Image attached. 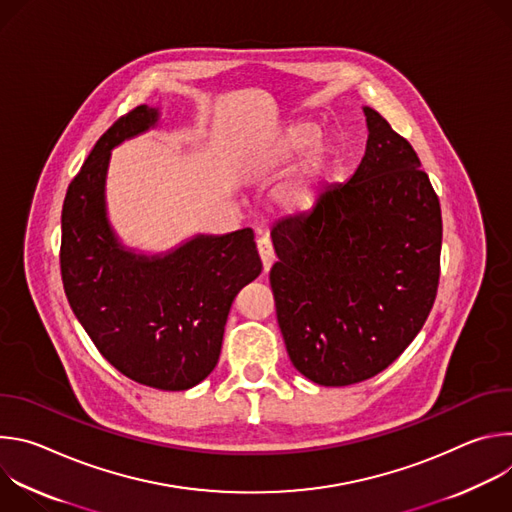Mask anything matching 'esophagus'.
<instances>
[{
	"mask_svg": "<svg viewBox=\"0 0 512 512\" xmlns=\"http://www.w3.org/2000/svg\"><path fill=\"white\" fill-rule=\"evenodd\" d=\"M257 251H259V257H261V263H263V271L267 273L271 269V265L275 263V251H273V245H271L269 237H259L257 239Z\"/></svg>",
	"mask_w": 512,
	"mask_h": 512,
	"instance_id": "34e87169",
	"label": "esophagus"
}]
</instances>
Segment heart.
<instances>
[{
	"mask_svg": "<svg viewBox=\"0 0 512 512\" xmlns=\"http://www.w3.org/2000/svg\"><path fill=\"white\" fill-rule=\"evenodd\" d=\"M318 135V127L310 121L289 125L263 160V170L273 172L307 154L296 174L283 182L275 192V202L285 212L308 210L316 202L322 184L330 174L332 148L326 139Z\"/></svg>",
	"mask_w": 512,
	"mask_h": 512,
	"instance_id": "1",
	"label": "heart"
}]
</instances>
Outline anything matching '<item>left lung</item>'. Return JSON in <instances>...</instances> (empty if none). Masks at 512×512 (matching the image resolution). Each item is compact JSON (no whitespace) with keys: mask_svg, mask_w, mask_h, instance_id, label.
Listing matches in <instances>:
<instances>
[{"mask_svg":"<svg viewBox=\"0 0 512 512\" xmlns=\"http://www.w3.org/2000/svg\"><path fill=\"white\" fill-rule=\"evenodd\" d=\"M367 150L310 212L279 221L269 281L289 360L310 381H367L411 344L437 294L442 210L411 143L375 109Z\"/></svg>","mask_w":512,"mask_h":512,"instance_id":"1","label":"left lung"}]
</instances>
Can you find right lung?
<instances>
[{
  "label": "right lung",
  "mask_w": 512,
  "mask_h": 512,
  "mask_svg": "<svg viewBox=\"0 0 512 512\" xmlns=\"http://www.w3.org/2000/svg\"><path fill=\"white\" fill-rule=\"evenodd\" d=\"M158 121L160 109L139 105L95 143L66 190L60 271L72 312L119 373L186 391L216 367L233 300L263 265L251 229L196 235L158 255L121 243L105 200L111 150Z\"/></svg>",
  "instance_id": "right-lung-1"
}]
</instances>
